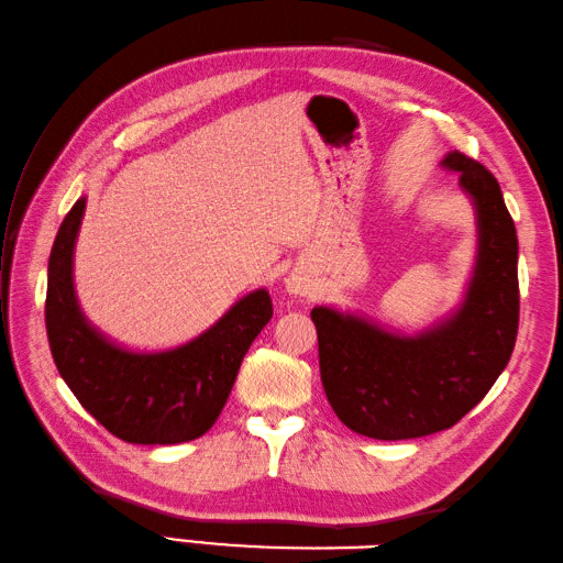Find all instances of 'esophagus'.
Here are the masks:
<instances>
[{
	"mask_svg": "<svg viewBox=\"0 0 563 563\" xmlns=\"http://www.w3.org/2000/svg\"><path fill=\"white\" fill-rule=\"evenodd\" d=\"M287 290H290L292 295H309V290H311V283H309V276L307 273H302V271H295L290 278H287Z\"/></svg>",
	"mask_w": 563,
	"mask_h": 563,
	"instance_id": "obj_1",
	"label": "esophagus"
}]
</instances>
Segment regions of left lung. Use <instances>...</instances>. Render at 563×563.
<instances>
[{"label": "left lung", "mask_w": 563, "mask_h": 563, "mask_svg": "<svg viewBox=\"0 0 563 563\" xmlns=\"http://www.w3.org/2000/svg\"><path fill=\"white\" fill-rule=\"evenodd\" d=\"M443 165L473 194L479 216V258L463 309L420 338L317 307L319 369L341 422L362 437L400 441L453 427L489 394L516 347L518 238L499 181L453 151Z\"/></svg>", "instance_id": "1"}]
</instances>
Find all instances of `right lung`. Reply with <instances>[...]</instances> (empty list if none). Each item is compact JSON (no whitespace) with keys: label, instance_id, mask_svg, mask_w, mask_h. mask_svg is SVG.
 Instances as JSON below:
<instances>
[{"label":"right lung","instance_id":"obj_1","mask_svg":"<svg viewBox=\"0 0 563 563\" xmlns=\"http://www.w3.org/2000/svg\"><path fill=\"white\" fill-rule=\"evenodd\" d=\"M86 199H78L52 244L45 329L57 369L78 402L129 443H181L218 420L254 338L273 317L266 290L240 299L211 331L163 355H132L84 321L71 283V252Z\"/></svg>","mask_w":563,"mask_h":563}]
</instances>
